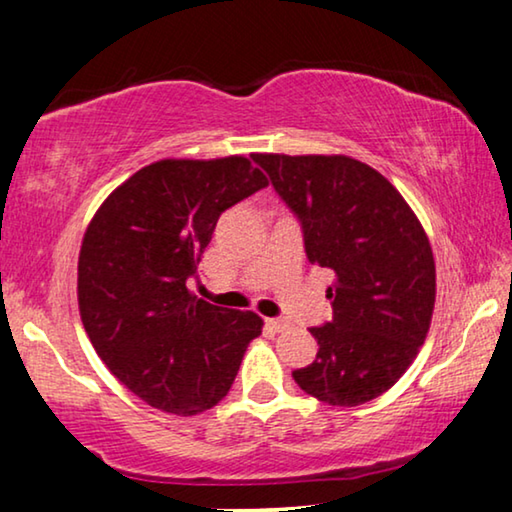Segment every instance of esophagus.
I'll return each instance as SVG.
<instances>
[{"label": "esophagus", "instance_id": "obj_1", "mask_svg": "<svg viewBox=\"0 0 512 512\" xmlns=\"http://www.w3.org/2000/svg\"><path fill=\"white\" fill-rule=\"evenodd\" d=\"M265 325H268V328L274 330V332H281V330L288 328V321H284V318H268Z\"/></svg>", "mask_w": 512, "mask_h": 512}]
</instances>
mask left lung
Here are the masks:
<instances>
[{
	"mask_svg": "<svg viewBox=\"0 0 512 512\" xmlns=\"http://www.w3.org/2000/svg\"><path fill=\"white\" fill-rule=\"evenodd\" d=\"M305 233L309 263L335 272L332 321L309 332L316 360L295 369L307 395L360 406L390 390L432 323L436 268L427 233L402 194L344 154H254Z\"/></svg>",
	"mask_w": 512,
	"mask_h": 512,
	"instance_id": "1",
	"label": "left lung"
}]
</instances>
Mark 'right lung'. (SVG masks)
<instances>
[{
  "instance_id": "add662e5",
  "label": "right lung",
  "mask_w": 512,
  "mask_h": 512,
  "mask_svg": "<svg viewBox=\"0 0 512 512\" xmlns=\"http://www.w3.org/2000/svg\"><path fill=\"white\" fill-rule=\"evenodd\" d=\"M268 187L247 157L161 159L120 184L87 226L78 307L103 365L145 404L196 416L228 395L263 330L254 311L189 291L221 212Z\"/></svg>"
}]
</instances>
